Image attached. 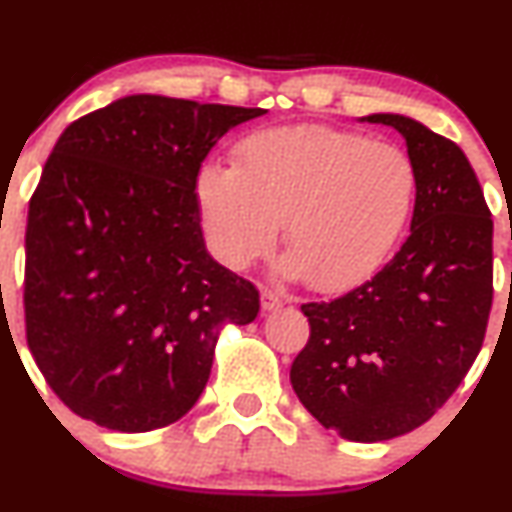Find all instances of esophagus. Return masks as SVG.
I'll list each match as a JSON object with an SVG mask.
<instances>
[{
	"mask_svg": "<svg viewBox=\"0 0 512 512\" xmlns=\"http://www.w3.org/2000/svg\"><path fill=\"white\" fill-rule=\"evenodd\" d=\"M260 300H262V310L264 312H274V310H281V307H283L281 295L274 293V291H269V288H262Z\"/></svg>",
	"mask_w": 512,
	"mask_h": 512,
	"instance_id": "obj_1",
	"label": "esophagus"
}]
</instances>
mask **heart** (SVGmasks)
<instances>
[{
    "mask_svg": "<svg viewBox=\"0 0 512 512\" xmlns=\"http://www.w3.org/2000/svg\"><path fill=\"white\" fill-rule=\"evenodd\" d=\"M417 174L393 145L324 126L272 128L238 147L236 169L209 164L197 202L214 252L245 269L283 221L286 276L317 291L357 286L379 269L410 217Z\"/></svg>",
    "mask_w": 512,
    "mask_h": 512,
    "instance_id": "1",
    "label": "heart"
}]
</instances>
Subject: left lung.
I'll use <instances>...</instances> for the list:
<instances>
[{"label": "left lung", "instance_id": "8db88e82", "mask_svg": "<svg viewBox=\"0 0 512 512\" xmlns=\"http://www.w3.org/2000/svg\"><path fill=\"white\" fill-rule=\"evenodd\" d=\"M417 174L410 236L362 286L300 307L310 338L291 367L300 403L341 439L408 434L453 396L479 355L494 298V221L465 152L400 114Z\"/></svg>", "mask_w": 512, "mask_h": 512}]
</instances>
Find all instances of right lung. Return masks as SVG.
I'll return each instance as SVG.
<instances>
[{
    "label": "right lung",
    "instance_id": "obj_1",
    "mask_svg": "<svg viewBox=\"0 0 512 512\" xmlns=\"http://www.w3.org/2000/svg\"><path fill=\"white\" fill-rule=\"evenodd\" d=\"M264 109L121 97L73 121L30 197L26 338L76 415L140 434L205 391L224 324L260 293L212 260L197 174L217 140Z\"/></svg>",
    "mask_w": 512,
    "mask_h": 512
}]
</instances>
